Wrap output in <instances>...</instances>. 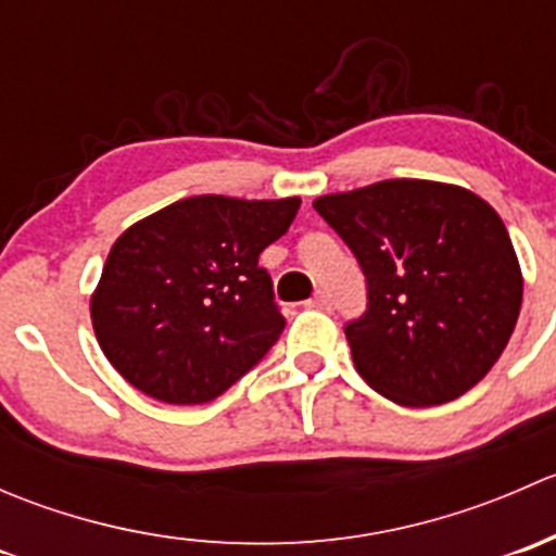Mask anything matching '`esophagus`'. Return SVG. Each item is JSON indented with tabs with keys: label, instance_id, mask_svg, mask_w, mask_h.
<instances>
[{
	"label": "esophagus",
	"instance_id": "obj_1",
	"mask_svg": "<svg viewBox=\"0 0 556 556\" xmlns=\"http://www.w3.org/2000/svg\"><path fill=\"white\" fill-rule=\"evenodd\" d=\"M306 306H312V309H323V312H330V306H333V304H330V299H328V295H325V293H317V295H314L312 301H306Z\"/></svg>",
	"mask_w": 556,
	"mask_h": 556
}]
</instances>
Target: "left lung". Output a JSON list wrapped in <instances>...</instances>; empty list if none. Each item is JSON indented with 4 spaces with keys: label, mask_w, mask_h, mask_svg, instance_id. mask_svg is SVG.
I'll list each match as a JSON object with an SVG mask.
<instances>
[{
    "label": "left lung",
    "mask_w": 556,
    "mask_h": 556,
    "mask_svg": "<svg viewBox=\"0 0 556 556\" xmlns=\"http://www.w3.org/2000/svg\"><path fill=\"white\" fill-rule=\"evenodd\" d=\"M314 210L366 274V312L344 325L357 374L401 406H439L479 384L521 306L501 215L470 190L430 179L319 195Z\"/></svg>",
    "instance_id": "1"
}]
</instances>
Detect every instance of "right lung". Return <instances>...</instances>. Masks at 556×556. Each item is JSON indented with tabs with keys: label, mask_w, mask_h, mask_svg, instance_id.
Segmentation results:
<instances>
[{
	"label": "right lung",
	"mask_w": 556,
	"mask_h": 556,
	"mask_svg": "<svg viewBox=\"0 0 556 556\" xmlns=\"http://www.w3.org/2000/svg\"><path fill=\"white\" fill-rule=\"evenodd\" d=\"M301 199L193 195L117 237L91 299L106 361L144 395L215 401L285 330L257 257L288 233Z\"/></svg>",
	"instance_id": "right-lung-1"
}]
</instances>
